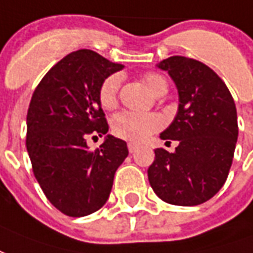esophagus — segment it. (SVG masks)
I'll return each mask as SVG.
<instances>
[{
    "label": "esophagus",
    "instance_id": "34e87169",
    "mask_svg": "<svg viewBox=\"0 0 253 253\" xmlns=\"http://www.w3.org/2000/svg\"><path fill=\"white\" fill-rule=\"evenodd\" d=\"M139 148V145L134 144V143H128V149L130 154H133V152H136V149Z\"/></svg>",
    "mask_w": 253,
    "mask_h": 253
}]
</instances>
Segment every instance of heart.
I'll return each instance as SVG.
<instances>
[{"mask_svg":"<svg viewBox=\"0 0 253 253\" xmlns=\"http://www.w3.org/2000/svg\"><path fill=\"white\" fill-rule=\"evenodd\" d=\"M141 81L148 87L151 93L160 97L165 95L169 90L167 79L159 73H145ZM120 88H121V77L119 74H112L102 81L98 88L99 104L105 109H113L119 104ZM112 132L117 137L134 143H140L158 132L163 126V120L158 114L136 113L124 110L114 114L112 119Z\"/></svg>","mask_w":253,"mask_h":253,"instance_id":"b5f03b06","label":"heart"}]
</instances>
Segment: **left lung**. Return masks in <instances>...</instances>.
I'll list each match as a JSON object with an SVG mask.
<instances>
[{
    "instance_id": "8db88e82",
    "label": "left lung",
    "mask_w": 253,
    "mask_h": 253,
    "mask_svg": "<svg viewBox=\"0 0 253 253\" xmlns=\"http://www.w3.org/2000/svg\"><path fill=\"white\" fill-rule=\"evenodd\" d=\"M159 67L179 93L178 114L160 137L179 145L172 154L155 149L149 185L167 204L195 206L214 197L228 178L239 134L235 101L224 81L200 60L176 55Z\"/></svg>"
}]
</instances>
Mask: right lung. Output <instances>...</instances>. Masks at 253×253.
I'll list each match as a JSON object with an SVG mask.
<instances>
[{"label":"right lung","mask_w":253,"mask_h":253,"mask_svg":"<svg viewBox=\"0 0 253 253\" xmlns=\"http://www.w3.org/2000/svg\"><path fill=\"white\" fill-rule=\"evenodd\" d=\"M121 68L91 49L74 51L49 68L32 94L25 144L33 175L47 200L70 217L104 206L128 156L126 143L113 136L94 151L86 143L108 133L98 88Z\"/></svg>","instance_id":"add662e5"}]
</instances>
